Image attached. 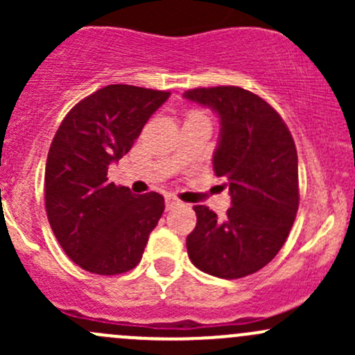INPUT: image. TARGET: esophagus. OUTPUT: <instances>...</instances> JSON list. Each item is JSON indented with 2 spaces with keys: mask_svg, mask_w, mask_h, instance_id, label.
I'll use <instances>...</instances> for the list:
<instances>
[{
  "mask_svg": "<svg viewBox=\"0 0 355 355\" xmlns=\"http://www.w3.org/2000/svg\"><path fill=\"white\" fill-rule=\"evenodd\" d=\"M164 200H166V209H173L175 206H178V200L175 199L173 196H166Z\"/></svg>",
  "mask_w": 355,
  "mask_h": 355,
  "instance_id": "34e87169",
  "label": "esophagus"
}]
</instances>
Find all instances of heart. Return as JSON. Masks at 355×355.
<instances>
[{
    "mask_svg": "<svg viewBox=\"0 0 355 355\" xmlns=\"http://www.w3.org/2000/svg\"><path fill=\"white\" fill-rule=\"evenodd\" d=\"M189 118H206V116H204V114L200 113V111H189L187 120H189Z\"/></svg>",
    "mask_w": 355,
    "mask_h": 355,
    "instance_id": "obj_1",
    "label": "heart"
}]
</instances>
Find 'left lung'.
I'll use <instances>...</instances> for the list:
<instances>
[{
  "mask_svg": "<svg viewBox=\"0 0 355 355\" xmlns=\"http://www.w3.org/2000/svg\"><path fill=\"white\" fill-rule=\"evenodd\" d=\"M184 98L220 116L213 170L227 180L232 198L223 220L207 206H194L189 257L213 277H247L277 256L292 230L299 209L295 142L280 114L242 87H198Z\"/></svg>",
  "mask_w": 355,
  "mask_h": 355,
  "instance_id": "1",
  "label": "left lung"
}]
</instances>
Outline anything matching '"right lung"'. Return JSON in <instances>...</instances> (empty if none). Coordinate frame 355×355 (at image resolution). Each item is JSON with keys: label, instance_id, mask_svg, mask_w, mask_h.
I'll use <instances>...</instances> for the list:
<instances>
[{"label": "right lung", "instance_id": "obj_1", "mask_svg": "<svg viewBox=\"0 0 355 355\" xmlns=\"http://www.w3.org/2000/svg\"><path fill=\"white\" fill-rule=\"evenodd\" d=\"M168 98V91L106 85L77 103L56 130L46 161V213L67 256L85 271L120 275L137 266L163 214V196H134L108 180V168Z\"/></svg>", "mask_w": 355, "mask_h": 355}]
</instances>
